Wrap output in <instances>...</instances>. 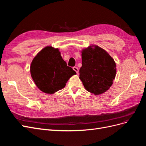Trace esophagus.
Segmentation results:
<instances>
[{
    "instance_id": "34e87169",
    "label": "esophagus",
    "mask_w": 146,
    "mask_h": 146,
    "mask_svg": "<svg viewBox=\"0 0 146 146\" xmlns=\"http://www.w3.org/2000/svg\"><path fill=\"white\" fill-rule=\"evenodd\" d=\"M73 70H74V71H76L77 74H78V68H77V67H73Z\"/></svg>"
}]
</instances>
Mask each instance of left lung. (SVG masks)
Masks as SVG:
<instances>
[{"mask_svg": "<svg viewBox=\"0 0 146 146\" xmlns=\"http://www.w3.org/2000/svg\"><path fill=\"white\" fill-rule=\"evenodd\" d=\"M81 52L82 66L79 78L86 91L95 95L103 94L115 78V61L107 51L96 45L83 48Z\"/></svg>", "mask_w": 146, "mask_h": 146, "instance_id": "obj_1", "label": "left lung"}]
</instances>
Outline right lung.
Wrapping results in <instances>:
<instances>
[{
  "label": "right lung",
  "instance_id": "obj_1",
  "mask_svg": "<svg viewBox=\"0 0 146 146\" xmlns=\"http://www.w3.org/2000/svg\"><path fill=\"white\" fill-rule=\"evenodd\" d=\"M30 74L39 90L52 94L65 87L76 71L67 66L58 48L46 46L35 56L30 65Z\"/></svg>",
  "mask_w": 146,
  "mask_h": 146
}]
</instances>
